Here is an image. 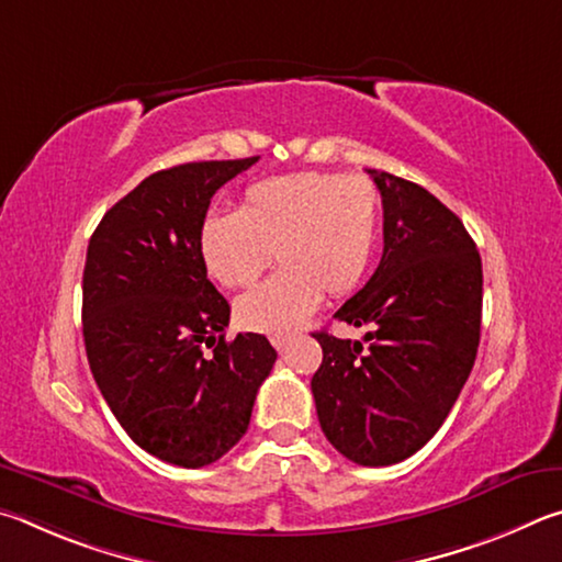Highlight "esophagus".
I'll list each match as a JSON object with an SVG mask.
<instances>
[{
	"label": "esophagus",
	"instance_id": "1",
	"mask_svg": "<svg viewBox=\"0 0 562 562\" xmlns=\"http://www.w3.org/2000/svg\"><path fill=\"white\" fill-rule=\"evenodd\" d=\"M291 340H293L291 336H273V338H271V342H273V348H276V350H279V352H283V350H286V348L291 346Z\"/></svg>",
	"mask_w": 562,
	"mask_h": 562
}]
</instances>
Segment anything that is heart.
Masks as SVG:
<instances>
[{"label": "heart", "instance_id": "heart-1", "mask_svg": "<svg viewBox=\"0 0 562 562\" xmlns=\"http://www.w3.org/2000/svg\"><path fill=\"white\" fill-rule=\"evenodd\" d=\"M380 239V194L368 177L291 172L249 184L236 212L206 214L196 246L206 273L244 289L271 261L281 269L236 301V323L289 336L323 299L356 291Z\"/></svg>", "mask_w": 562, "mask_h": 562}]
</instances>
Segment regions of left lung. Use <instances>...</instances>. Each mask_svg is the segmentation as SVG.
<instances>
[{"instance_id":"obj_1","label":"left lung","mask_w":562,"mask_h":562,"mask_svg":"<svg viewBox=\"0 0 562 562\" xmlns=\"http://www.w3.org/2000/svg\"><path fill=\"white\" fill-rule=\"evenodd\" d=\"M382 196L385 249L370 281L336 311L366 342L313 333L311 380L323 435L360 467H390L445 425L481 338V256L459 216L425 187L368 170Z\"/></svg>"}]
</instances>
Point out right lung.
Wrapping results in <instances>:
<instances>
[{"instance_id": "obj_1", "label": "right lung", "mask_w": 562, "mask_h": 562, "mask_svg": "<svg viewBox=\"0 0 562 562\" xmlns=\"http://www.w3.org/2000/svg\"><path fill=\"white\" fill-rule=\"evenodd\" d=\"M256 160L187 162L145 177L88 241V366L127 437L175 467L212 464L244 437L276 362L259 333L224 340L229 303L196 246L214 192Z\"/></svg>"}]
</instances>
